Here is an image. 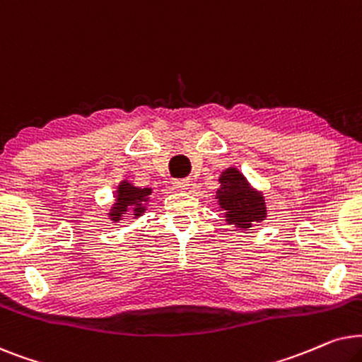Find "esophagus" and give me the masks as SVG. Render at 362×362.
Masks as SVG:
<instances>
[{
  "label": "esophagus",
  "instance_id": "obj_1",
  "mask_svg": "<svg viewBox=\"0 0 362 362\" xmlns=\"http://www.w3.org/2000/svg\"><path fill=\"white\" fill-rule=\"evenodd\" d=\"M173 189H175L177 192H187L190 189V182L189 180H175L173 182Z\"/></svg>",
  "mask_w": 362,
  "mask_h": 362
}]
</instances>
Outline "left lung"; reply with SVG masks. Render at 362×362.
I'll list each match as a JSON object with an SVG mask.
<instances>
[{
    "mask_svg": "<svg viewBox=\"0 0 362 362\" xmlns=\"http://www.w3.org/2000/svg\"><path fill=\"white\" fill-rule=\"evenodd\" d=\"M215 200L218 210L223 211L221 215L225 223L238 230H250L268 216V204L263 192L250 184L237 167L221 170Z\"/></svg>",
    "mask_w": 362,
    "mask_h": 362,
    "instance_id": "8db88e82",
    "label": "left lung"
}]
</instances>
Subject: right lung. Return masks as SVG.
Masks as SVG:
<instances>
[{"label":"right lung","instance_id":"add662e5","mask_svg":"<svg viewBox=\"0 0 362 362\" xmlns=\"http://www.w3.org/2000/svg\"><path fill=\"white\" fill-rule=\"evenodd\" d=\"M152 189L151 187H137L132 184V180L119 182V185L114 190V202L110 204L107 210V218L110 223H119L125 216L131 215L134 220L142 216L151 204Z\"/></svg>","mask_w":362,"mask_h":362}]
</instances>
